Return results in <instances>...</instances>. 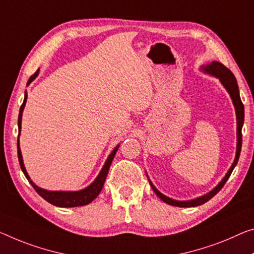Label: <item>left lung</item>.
<instances>
[{
  "label": "left lung",
  "mask_w": 254,
  "mask_h": 254,
  "mask_svg": "<svg viewBox=\"0 0 254 254\" xmlns=\"http://www.w3.org/2000/svg\"><path fill=\"white\" fill-rule=\"evenodd\" d=\"M202 69L204 70L205 72L210 73V75L216 76L217 78H219V80L221 81V84L224 85L225 88L227 89L229 94H231V97L233 100V103L235 105V110H236V118H237V149H236V157L235 160H234V163L231 167V169L228 170V173L224 179L218 184L214 189L209 192L208 194L203 195V196L195 198V200H190V201H176L173 200V198L166 196L159 192V190L155 189V187L152 185V183L150 182L151 187L153 189L154 193L158 195V196L161 198L163 202H166L167 204L170 205H175V206H181V208H190V206H197L205 203L208 202L210 198H212L214 195H216L219 190L222 189V186L226 184V182L228 181L229 176H231L232 171L235 166L237 165V161H239L240 158V153H241V149H242V127H243V123H244V105L242 103L241 97H240V91H239V85H237V80L235 76L233 75V72L229 70L227 67H225L224 64H220V62L213 61L212 64H210L209 65H205V67H202Z\"/></svg>",
  "instance_id": "8db88e82"
}]
</instances>
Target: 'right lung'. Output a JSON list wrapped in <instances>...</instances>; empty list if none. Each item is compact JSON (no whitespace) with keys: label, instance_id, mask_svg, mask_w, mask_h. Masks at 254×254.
Here are the masks:
<instances>
[{"label":"right lung","instance_id":"1","mask_svg":"<svg viewBox=\"0 0 254 254\" xmlns=\"http://www.w3.org/2000/svg\"><path fill=\"white\" fill-rule=\"evenodd\" d=\"M38 71H40V69H37V71L35 72L34 75L30 76L27 85H29L35 79V78L37 77ZM26 101H27V93L25 94L23 103L21 104V107H20V111H19V118H18L19 132H20V128H21V117H22V111H23V108H25ZM17 146H18V159H19V163H20L21 170H22V173L25 174L26 178L28 179L30 184H32V186L34 187V190H36V192L40 194L45 201H48L49 203L53 204V205H57V206H62V208H72V206L86 205L88 203H91V202L94 200L97 195L100 194L101 190H102V187L104 185V182H105V178H107V175L109 173V168H110L112 160H114L115 155H116V152L119 147V145L115 147V150L111 152V154L109 155L107 161H105L102 170H101V173L99 174V176H97L95 181L93 182L88 187H86V189L78 190V192H51V190H43V189H41V187L36 186L32 181H30L28 174H27V171L25 169V166H23L20 147H19V139H18Z\"/></svg>","mask_w":254,"mask_h":254}]
</instances>
